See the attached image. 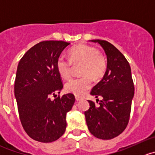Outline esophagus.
<instances>
[{
  "mask_svg": "<svg viewBox=\"0 0 155 155\" xmlns=\"http://www.w3.org/2000/svg\"><path fill=\"white\" fill-rule=\"evenodd\" d=\"M80 97H78V96H76V101H79V100H80Z\"/></svg>",
  "mask_w": 155,
  "mask_h": 155,
  "instance_id": "34e87169",
  "label": "esophagus"
}]
</instances>
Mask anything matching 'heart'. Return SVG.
<instances>
[{"label":"heart","instance_id":"1","mask_svg":"<svg viewBox=\"0 0 155 155\" xmlns=\"http://www.w3.org/2000/svg\"><path fill=\"white\" fill-rule=\"evenodd\" d=\"M70 61L61 56L57 61V70L64 79L71 76L73 66L81 65L80 78L72 79L65 84V90L76 96H82L91 87V79L94 80L103 77L107 70L105 58L98 50L87 45H79L69 51Z\"/></svg>","mask_w":155,"mask_h":155}]
</instances>
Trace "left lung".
<instances>
[{
	"mask_svg": "<svg viewBox=\"0 0 155 155\" xmlns=\"http://www.w3.org/2000/svg\"><path fill=\"white\" fill-rule=\"evenodd\" d=\"M98 43L107 55V70L103 79L91 89V94L102 97L98 105L88 101L90 107L85 112L90 133L101 139H111L124 131L130 120L134 84L131 68L122 53L104 40ZM98 100V99H97Z\"/></svg>",
	"mask_w": 155,
	"mask_h": 155,
	"instance_id": "8db88e82",
	"label": "left lung"
}]
</instances>
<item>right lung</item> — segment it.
I'll return each mask as SVG.
<instances>
[{"mask_svg":"<svg viewBox=\"0 0 155 155\" xmlns=\"http://www.w3.org/2000/svg\"><path fill=\"white\" fill-rule=\"evenodd\" d=\"M70 43L44 41L29 49L16 70L14 94L19 119L25 133L38 142H52L67 128L66 116L73 107L75 96L64 94L51 100L62 90L57 61Z\"/></svg>","mask_w":155,"mask_h":155,"instance_id":"obj_1","label":"right lung"}]
</instances>
